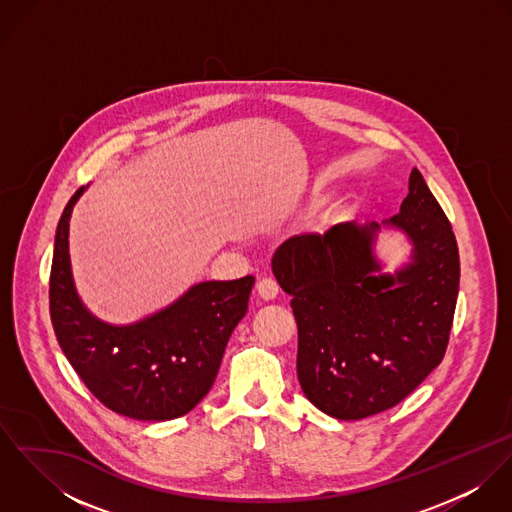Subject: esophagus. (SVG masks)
Returning <instances> with one entry per match:
<instances>
[{
	"instance_id": "esophagus-1",
	"label": "esophagus",
	"mask_w": 512,
	"mask_h": 512,
	"mask_svg": "<svg viewBox=\"0 0 512 512\" xmlns=\"http://www.w3.org/2000/svg\"><path fill=\"white\" fill-rule=\"evenodd\" d=\"M256 290H258V295H260L262 299H274V297L278 295V292H280V286H278V282H276L274 278H262V280L258 282Z\"/></svg>"
}]
</instances>
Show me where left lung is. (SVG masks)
Segmentation results:
<instances>
[{"mask_svg":"<svg viewBox=\"0 0 512 512\" xmlns=\"http://www.w3.org/2000/svg\"><path fill=\"white\" fill-rule=\"evenodd\" d=\"M382 224L412 242V260L396 274H380L378 222L297 234L272 258L292 295L301 390L337 420H363L412 394L441 363L453 325L459 250L416 167L400 213Z\"/></svg>","mask_w":512,"mask_h":512,"instance_id":"obj_1","label":"left lung"}]
</instances>
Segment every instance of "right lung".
<instances>
[{"instance_id":"obj_1","label":"right lung","mask_w":512,"mask_h":512,"mask_svg":"<svg viewBox=\"0 0 512 512\" xmlns=\"http://www.w3.org/2000/svg\"><path fill=\"white\" fill-rule=\"evenodd\" d=\"M80 187L55 234L49 309L57 341L86 388L112 412L163 422L191 412L211 390L226 343L248 311L254 278L201 282L169 307L132 325L94 317L74 288L69 220Z\"/></svg>"}]
</instances>
